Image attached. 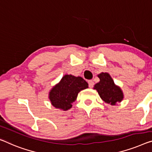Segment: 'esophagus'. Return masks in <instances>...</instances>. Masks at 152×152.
<instances>
[{
    "label": "esophagus",
    "mask_w": 152,
    "mask_h": 152,
    "mask_svg": "<svg viewBox=\"0 0 152 152\" xmlns=\"http://www.w3.org/2000/svg\"><path fill=\"white\" fill-rule=\"evenodd\" d=\"M88 83H89V88H91V89L94 87V81L90 80L88 81Z\"/></svg>",
    "instance_id": "esophagus-1"
}]
</instances>
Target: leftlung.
I'll return each mask as SVG.
<instances>
[{"mask_svg":"<svg viewBox=\"0 0 152 152\" xmlns=\"http://www.w3.org/2000/svg\"><path fill=\"white\" fill-rule=\"evenodd\" d=\"M98 76L99 82L94 85V89L98 91L101 99L112 106L121 102L124 98V93L120 87L115 85L110 74L107 72H102Z\"/></svg>","mask_w":152,"mask_h":152,"instance_id":"1","label":"left lung"}]
</instances>
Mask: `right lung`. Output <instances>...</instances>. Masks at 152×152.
I'll return each instance as SVG.
<instances>
[{"label": "right lung", "mask_w": 152, "mask_h": 152, "mask_svg": "<svg viewBox=\"0 0 152 152\" xmlns=\"http://www.w3.org/2000/svg\"><path fill=\"white\" fill-rule=\"evenodd\" d=\"M88 87V83L82 77L65 74L50 91L48 98L54 108L65 111L72 107L78 93Z\"/></svg>", "instance_id": "add662e5"}]
</instances>
